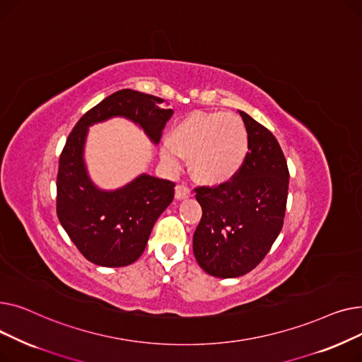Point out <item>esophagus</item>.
Instances as JSON below:
<instances>
[{
	"mask_svg": "<svg viewBox=\"0 0 362 362\" xmlns=\"http://www.w3.org/2000/svg\"><path fill=\"white\" fill-rule=\"evenodd\" d=\"M187 197H191V189H189L187 185H177L176 186V199H185Z\"/></svg>",
	"mask_w": 362,
	"mask_h": 362,
	"instance_id": "obj_1",
	"label": "esophagus"
}]
</instances>
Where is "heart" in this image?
I'll return each instance as SVG.
<instances>
[{"label":"heart","instance_id":"obj_1","mask_svg":"<svg viewBox=\"0 0 362 362\" xmlns=\"http://www.w3.org/2000/svg\"><path fill=\"white\" fill-rule=\"evenodd\" d=\"M248 149V130L236 114L194 111L171 130L161 157L170 168L179 167L180 157L189 158V171L197 182L218 186L239 173Z\"/></svg>","mask_w":362,"mask_h":362}]
</instances>
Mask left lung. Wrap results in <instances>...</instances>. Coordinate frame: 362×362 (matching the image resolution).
<instances>
[{"label": "left lung", "instance_id": "obj_1", "mask_svg": "<svg viewBox=\"0 0 362 362\" xmlns=\"http://www.w3.org/2000/svg\"><path fill=\"white\" fill-rule=\"evenodd\" d=\"M250 149L239 173L218 186L195 187L202 217L194 233L199 267L214 277L254 270L277 239L286 211L289 170L273 133L239 111Z\"/></svg>", "mask_w": 362, "mask_h": 362}]
</instances>
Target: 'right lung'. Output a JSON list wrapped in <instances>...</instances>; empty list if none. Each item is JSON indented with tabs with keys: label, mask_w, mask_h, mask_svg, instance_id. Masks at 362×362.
Returning <instances> with one entry per match:
<instances>
[{
	"label": "right lung",
	"mask_w": 362,
	"mask_h": 362,
	"mask_svg": "<svg viewBox=\"0 0 362 362\" xmlns=\"http://www.w3.org/2000/svg\"><path fill=\"white\" fill-rule=\"evenodd\" d=\"M164 100L133 89L111 93L76 123L62 151L57 175V216L76 248L101 267H124L144 252L157 218L175 198V183L141 175L116 191L92 183L83 161L88 127L111 117L139 124L158 144L173 116Z\"/></svg>",
	"instance_id": "right-lung-1"
}]
</instances>
